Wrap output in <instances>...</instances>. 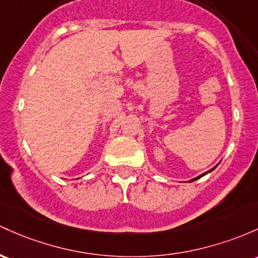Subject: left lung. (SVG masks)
<instances>
[{
  "label": "left lung",
  "mask_w": 258,
  "mask_h": 258,
  "mask_svg": "<svg viewBox=\"0 0 258 258\" xmlns=\"http://www.w3.org/2000/svg\"><path fill=\"white\" fill-rule=\"evenodd\" d=\"M214 169V168H213ZM213 169H212V170H213ZM206 174H207V172H206ZM206 174H203V175H206ZM203 175H201V176H198V177H196V179H194V180H191V181H195V180H197V179H200V177H202Z\"/></svg>",
  "instance_id": "left-lung-1"
}]
</instances>
